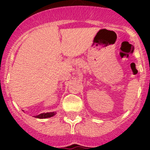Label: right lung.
<instances>
[{
  "instance_id": "right-lung-1",
  "label": "right lung",
  "mask_w": 150,
  "mask_h": 150,
  "mask_svg": "<svg viewBox=\"0 0 150 150\" xmlns=\"http://www.w3.org/2000/svg\"><path fill=\"white\" fill-rule=\"evenodd\" d=\"M55 115V112H46V113H41V114L38 115V116H36V118H38V119H45V118H49L52 117Z\"/></svg>"
}]
</instances>
